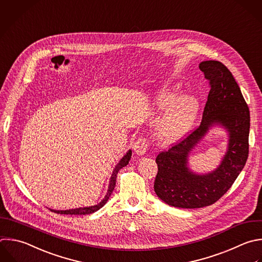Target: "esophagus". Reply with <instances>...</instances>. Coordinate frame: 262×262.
<instances>
[{"instance_id":"1","label":"esophagus","mask_w":262,"mask_h":262,"mask_svg":"<svg viewBox=\"0 0 262 262\" xmlns=\"http://www.w3.org/2000/svg\"><path fill=\"white\" fill-rule=\"evenodd\" d=\"M133 149L135 151L136 155L138 156H143L145 152H146V149H147V142H146V139L145 138H139L135 141L134 143V146H133Z\"/></svg>"}]
</instances>
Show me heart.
<instances>
[{
  "instance_id": "1",
  "label": "heart",
  "mask_w": 262,
  "mask_h": 262,
  "mask_svg": "<svg viewBox=\"0 0 262 262\" xmlns=\"http://www.w3.org/2000/svg\"><path fill=\"white\" fill-rule=\"evenodd\" d=\"M179 86L160 88L152 99V108L165 112L157 123L155 136L162 144H173L181 140L191 129L200 111L199 98L193 94L179 96Z\"/></svg>"
}]
</instances>
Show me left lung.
I'll use <instances>...</instances> for the list:
<instances>
[{"label": "left lung", "instance_id": "left-lung-1", "mask_svg": "<svg viewBox=\"0 0 262 262\" xmlns=\"http://www.w3.org/2000/svg\"><path fill=\"white\" fill-rule=\"evenodd\" d=\"M199 68L210 81L201 125L156 159L155 191L163 202L177 208H202L218 201L243 170L249 154L250 112L232 74L216 60L202 61ZM214 126L228 133L227 151L214 170L193 172L188 165L189 156Z\"/></svg>", "mask_w": 262, "mask_h": 262}]
</instances>
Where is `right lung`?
<instances>
[{
  "mask_svg": "<svg viewBox=\"0 0 262 262\" xmlns=\"http://www.w3.org/2000/svg\"><path fill=\"white\" fill-rule=\"evenodd\" d=\"M132 156V150L129 149L126 155L123 156V158L119 161V163L116 165V167L114 168V171L112 173V176L110 178V183H108V188L106 191V194L104 195V198L96 205L93 206H87V207H80V208H75V209H69V210H53L50 209L52 212H55L57 214H69V215H86V214H91L96 212L97 210H99L101 207H103L105 205V203L107 202V200L110 199L115 186H116V181H117V174L118 172L125 166H127L129 164V161L131 159Z\"/></svg>",
  "mask_w": 262,
  "mask_h": 262,
  "instance_id": "add662e5",
  "label": "right lung"
}]
</instances>
